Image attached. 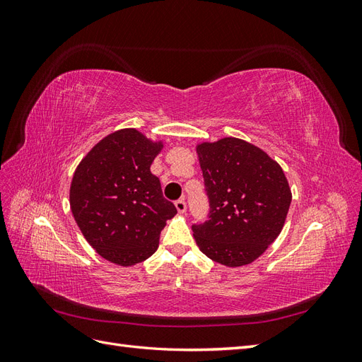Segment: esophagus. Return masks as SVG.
I'll return each instance as SVG.
<instances>
[{"instance_id":"esophagus-1","label":"esophagus","mask_w":362,"mask_h":362,"mask_svg":"<svg viewBox=\"0 0 362 362\" xmlns=\"http://www.w3.org/2000/svg\"><path fill=\"white\" fill-rule=\"evenodd\" d=\"M175 206H177L178 213H185V208H187V205H185V201H184V199L175 201Z\"/></svg>"}]
</instances>
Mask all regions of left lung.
I'll list each match as a JSON object with an SVG mask.
<instances>
[{
	"label": "left lung",
	"instance_id": "left-lung-1",
	"mask_svg": "<svg viewBox=\"0 0 362 362\" xmlns=\"http://www.w3.org/2000/svg\"><path fill=\"white\" fill-rule=\"evenodd\" d=\"M208 198L206 221L193 223L202 254L228 267L249 264L279 235L291 204L276 161L245 140L226 137L198 148Z\"/></svg>",
	"mask_w": 362,
	"mask_h": 362
}]
</instances>
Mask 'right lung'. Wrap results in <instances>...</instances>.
Here are the masks:
<instances>
[{"instance_id":"1","label":"right lung","mask_w":362,"mask_h":362,"mask_svg":"<svg viewBox=\"0 0 362 362\" xmlns=\"http://www.w3.org/2000/svg\"><path fill=\"white\" fill-rule=\"evenodd\" d=\"M161 148L134 128L120 129L95 145L74 173L75 222L98 254L115 264L133 266L154 254L161 229L177 214L151 173Z\"/></svg>"}]
</instances>
